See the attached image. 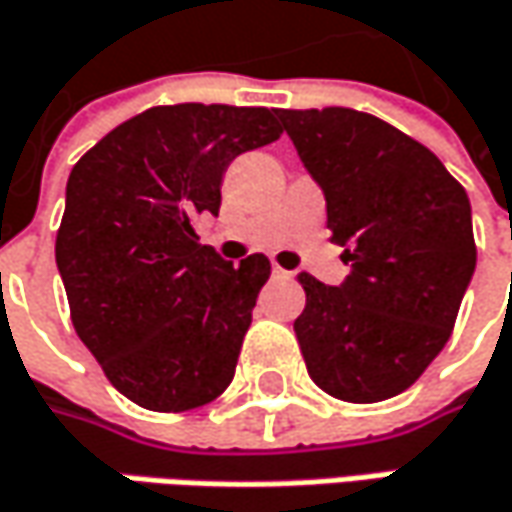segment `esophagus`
Returning <instances> with one entry per match:
<instances>
[{
	"instance_id": "34e87169",
	"label": "esophagus",
	"mask_w": 512,
	"mask_h": 512,
	"mask_svg": "<svg viewBox=\"0 0 512 512\" xmlns=\"http://www.w3.org/2000/svg\"><path fill=\"white\" fill-rule=\"evenodd\" d=\"M272 275H275V278H286V281H289V278H292V272H289V269H281V266H278V263H275V266H272Z\"/></svg>"
}]
</instances>
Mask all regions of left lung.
Segmentation results:
<instances>
[{
  "instance_id": "left-lung-1",
  "label": "left lung",
  "mask_w": 512,
  "mask_h": 512,
  "mask_svg": "<svg viewBox=\"0 0 512 512\" xmlns=\"http://www.w3.org/2000/svg\"><path fill=\"white\" fill-rule=\"evenodd\" d=\"M350 275L307 292L295 336L321 391L379 403L417 382L449 342L475 272L472 208L432 150L347 106L281 109Z\"/></svg>"
}]
</instances>
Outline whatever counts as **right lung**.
Returning a JSON list of instances; mask_svg holds the SVG:
<instances>
[{
    "mask_svg": "<svg viewBox=\"0 0 512 512\" xmlns=\"http://www.w3.org/2000/svg\"><path fill=\"white\" fill-rule=\"evenodd\" d=\"M281 136L266 106H153L75 167L57 269L80 342L106 379L150 411L217 400L234 379L269 257L228 263L194 231L220 214L228 165Z\"/></svg>",
    "mask_w": 512,
    "mask_h": 512,
    "instance_id": "right-lung-1",
    "label": "right lung"
}]
</instances>
